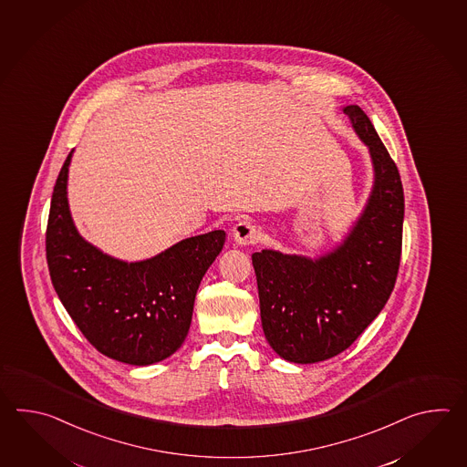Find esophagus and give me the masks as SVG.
<instances>
[{"label":"esophagus","instance_id":"obj_1","mask_svg":"<svg viewBox=\"0 0 467 467\" xmlns=\"http://www.w3.org/2000/svg\"><path fill=\"white\" fill-rule=\"evenodd\" d=\"M232 235H234V240L237 242L238 245H252V244H258L262 240V232L250 220L237 222L234 225Z\"/></svg>","mask_w":467,"mask_h":467}]
</instances>
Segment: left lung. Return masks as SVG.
<instances>
[{"mask_svg": "<svg viewBox=\"0 0 467 467\" xmlns=\"http://www.w3.org/2000/svg\"><path fill=\"white\" fill-rule=\"evenodd\" d=\"M344 113L374 167L372 192L356 225L317 258L277 250L252 255L265 338L296 364L320 362L350 348L396 285L404 222L400 175L364 109L348 105Z\"/></svg>", "mask_w": 467, "mask_h": 467, "instance_id": "obj_1", "label": "left lung"}]
</instances>
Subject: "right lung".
Returning a JSON list of instances; mask_svg holds the SVG:
<instances>
[{"mask_svg":"<svg viewBox=\"0 0 467 467\" xmlns=\"http://www.w3.org/2000/svg\"><path fill=\"white\" fill-rule=\"evenodd\" d=\"M70 155L53 189L47 260L61 304L103 356L150 366L179 350L189 334L200 282L217 258L225 232L180 240L155 257L123 262L81 237L71 219Z\"/></svg>","mask_w":467,"mask_h":467,"instance_id":"right-lung-1","label":"right lung"}]
</instances>
